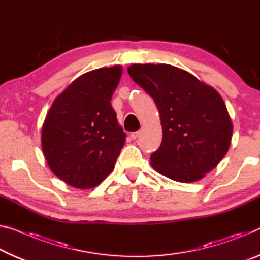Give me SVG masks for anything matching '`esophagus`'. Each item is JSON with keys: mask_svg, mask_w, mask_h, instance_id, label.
<instances>
[{"mask_svg": "<svg viewBox=\"0 0 260 260\" xmlns=\"http://www.w3.org/2000/svg\"><path fill=\"white\" fill-rule=\"evenodd\" d=\"M140 132L138 131V132H133V133H131V139L132 140H136V139H138L139 138V136H140Z\"/></svg>", "mask_w": 260, "mask_h": 260, "instance_id": "1", "label": "esophagus"}]
</instances>
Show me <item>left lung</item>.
<instances>
[{
    "instance_id": "8db88e82",
    "label": "left lung",
    "mask_w": 260,
    "mask_h": 260,
    "mask_svg": "<svg viewBox=\"0 0 260 260\" xmlns=\"http://www.w3.org/2000/svg\"><path fill=\"white\" fill-rule=\"evenodd\" d=\"M127 71L159 111L162 140L150 157L153 169L178 182L203 179L232 142L233 122L221 96L173 65L133 64Z\"/></svg>"
}]
</instances>
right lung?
Wrapping results in <instances>:
<instances>
[{"label":"right lung","instance_id":"obj_1","mask_svg":"<svg viewBox=\"0 0 260 260\" xmlns=\"http://www.w3.org/2000/svg\"><path fill=\"white\" fill-rule=\"evenodd\" d=\"M122 68L81 74L52 102L42 126L43 156L65 183L90 189L112 172L126 134L111 107Z\"/></svg>","mask_w":260,"mask_h":260}]
</instances>
